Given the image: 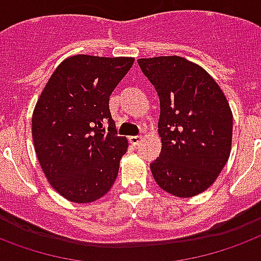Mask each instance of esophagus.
<instances>
[{
  "label": "esophagus",
  "instance_id": "1",
  "mask_svg": "<svg viewBox=\"0 0 261 261\" xmlns=\"http://www.w3.org/2000/svg\"><path fill=\"white\" fill-rule=\"evenodd\" d=\"M141 140H142V137H141V136H133V137H130V138H128V141H130L131 145H134V146L138 145Z\"/></svg>",
  "mask_w": 261,
  "mask_h": 261
}]
</instances>
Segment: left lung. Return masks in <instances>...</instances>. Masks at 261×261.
I'll use <instances>...</instances> for the list:
<instances>
[{"label": "left lung", "mask_w": 261, "mask_h": 261, "mask_svg": "<svg viewBox=\"0 0 261 261\" xmlns=\"http://www.w3.org/2000/svg\"><path fill=\"white\" fill-rule=\"evenodd\" d=\"M160 99L162 150L150 163L156 184L178 198L202 194L228 162L232 112L219 84L185 58L138 59Z\"/></svg>", "instance_id": "1"}]
</instances>
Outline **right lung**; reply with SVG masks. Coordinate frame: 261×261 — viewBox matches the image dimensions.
Masks as SVG:
<instances>
[{"label": "right lung", "mask_w": 261, "mask_h": 261, "mask_svg": "<svg viewBox=\"0 0 261 261\" xmlns=\"http://www.w3.org/2000/svg\"><path fill=\"white\" fill-rule=\"evenodd\" d=\"M133 63L134 58L125 57L67 58L38 98L34 149L51 187L65 199L90 203L115 182L128 142L116 133L109 98Z\"/></svg>", "instance_id": "obj_1"}]
</instances>
